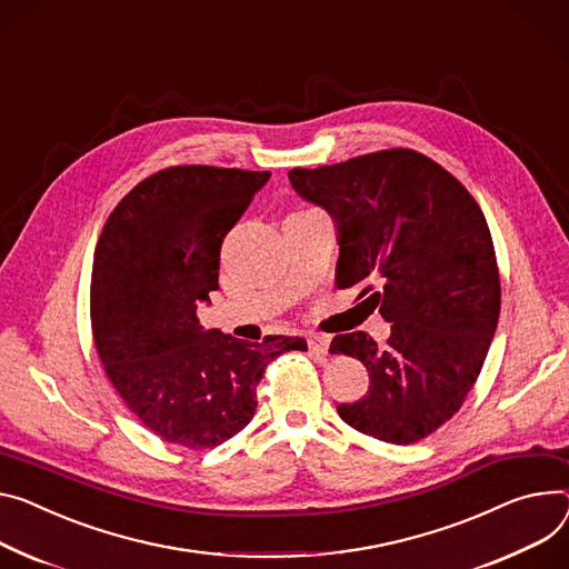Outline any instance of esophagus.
I'll list each match as a JSON object with an SVG mask.
<instances>
[{
  "instance_id": "esophagus-1",
  "label": "esophagus",
  "mask_w": 569,
  "mask_h": 569,
  "mask_svg": "<svg viewBox=\"0 0 569 569\" xmlns=\"http://www.w3.org/2000/svg\"><path fill=\"white\" fill-rule=\"evenodd\" d=\"M308 346L312 356H317L319 360H323L328 356V346H330V339L326 335H310L308 337Z\"/></svg>"
}]
</instances>
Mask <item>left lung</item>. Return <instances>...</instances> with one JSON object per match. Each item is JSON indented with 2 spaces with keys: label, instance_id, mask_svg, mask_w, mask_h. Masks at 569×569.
Listing matches in <instances>:
<instances>
[{
  "label": "left lung",
  "instance_id": "left-lung-1",
  "mask_svg": "<svg viewBox=\"0 0 569 569\" xmlns=\"http://www.w3.org/2000/svg\"><path fill=\"white\" fill-rule=\"evenodd\" d=\"M293 191L323 207L337 228V287L360 296L391 335H337L330 353L358 358L367 395L337 406L356 430L412 445L449 421L483 369L501 284L490 228L449 170L395 148L315 170H289Z\"/></svg>",
  "mask_w": 569,
  "mask_h": 569
}]
</instances>
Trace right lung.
<instances>
[{
  "mask_svg": "<svg viewBox=\"0 0 569 569\" xmlns=\"http://www.w3.org/2000/svg\"><path fill=\"white\" fill-rule=\"evenodd\" d=\"M269 178L267 170L170 166L118 202L98 239V356L127 408L163 442L223 445L252 419L267 365L308 351L302 337L250 343L198 321V305L218 289L223 239Z\"/></svg>",
  "mask_w": 569,
  "mask_h": 569,
  "instance_id": "right-lung-1",
  "label": "right lung"
}]
</instances>
